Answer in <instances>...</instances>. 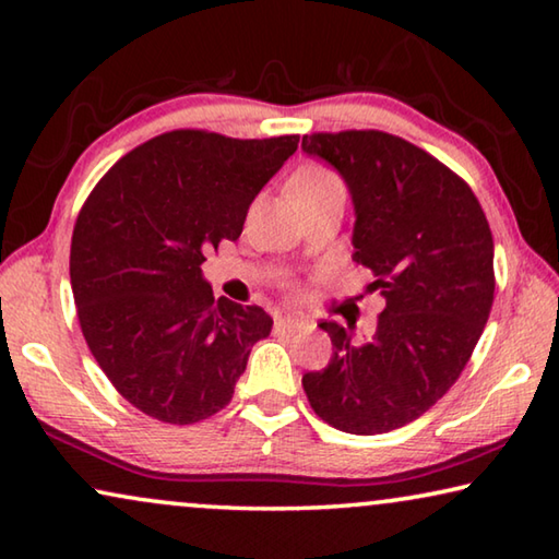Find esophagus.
I'll return each mask as SVG.
<instances>
[{
    "label": "esophagus",
    "instance_id": "obj_1",
    "mask_svg": "<svg viewBox=\"0 0 559 559\" xmlns=\"http://www.w3.org/2000/svg\"><path fill=\"white\" fill-rule=\"evenodd\" d=\"M308 323L300 318H293V316H283L276 320V330H283V333H296V330H306Z\"/></svg>",
    "mask_w": 559,
    "mask_h": 559
}]
</instances>
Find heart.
<instances>
[{"mask_svg":"<svg viewBox=\"0 0 559 559\" xmlns=\"http://www.w3.org/2000/svg\"><path fill=\"white\" fill-rule=\"evenodd\" d=\"M328 189H343V182H340L333 169L323 165H302L290 179V192L298 202L306 200V197L328 192Z\"/></svg>","mask_w":559,"mask_h":559,"instance_id":"obj_1","label":"heart"}]
</instances>
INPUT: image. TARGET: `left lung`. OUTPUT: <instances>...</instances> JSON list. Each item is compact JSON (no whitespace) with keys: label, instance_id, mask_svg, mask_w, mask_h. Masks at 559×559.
<instances>
[{"label":"left lung","instance_id":"1","mask_svg":"<svg viewBox=\"0 0 559 559\" xmlns=\"http://www.w3.org/2000/svg\"><path fill=\"white\" fill-rule=\"evenodd\" d=\"M333 165L355 204V261L386 306L372 337L323 320L325 370L302 374L320 419L359 437L400 429L459 380L493 306V234L473 189L406 140L382 130L302 135Z\"/></svg>","mask_w":559,"mask_h":559}]
</instances>
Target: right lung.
<instances>
[{"label": "right lung", "instance_id": "1", "mask_svg": "<svg viewBox=\"0 0 559 559\" xmlns=\"http://www.w3.org/2000/svg\"><path fill=\"white\" fill-rule=\"evenodd\" d=\"M298 140L163 132L120 157L81 206L71 288L83 337L110 384L153 419L182 427L222 412L271 333L263 308L214 300L200 266L222 239H239Z\"/></svg>", "mask_w": 559, "mask_h": 559}]
</instances>
